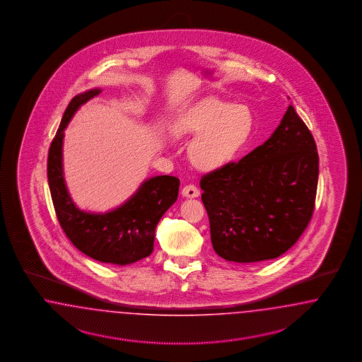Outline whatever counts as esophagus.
Returning <instances> with one entry per match:
<instances>
[{"mask_svg": "<svg viewBox=\"0 0 362 362\" xmlns=\"http://www.w3.org/2000/svg\"><path fill=\"white\" fill-rule=\"evenodd\" d=\"M182 195L185 197H197L200 195V191L194 185H188V186L183 187Z\"/></svg>", "mask_w": 362, "mask_h": 362, "instance_id": "esophagus-1", "label": "esophagus"}]
</instances>
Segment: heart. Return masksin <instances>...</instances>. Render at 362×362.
Returning <instances> with one entry per match:
<instances>
[{"label": "heart", "instance_id": "b5f03b06", "mask_svg": "<svg viewBox=\"0 0 362 362\" xmlns=\"http://www.w3.org/2000/svg\"><path fill=\"white\" fill-rule=\"evenodd\" d=\"M255 127L252 111L247 105H232L207 98L183 112L173 124L179 138H194L189 147L192 163L215 170L230 163L250 141Z\"/></svg>", "mask_w": 362, "mask_h": 362}]
</instances>
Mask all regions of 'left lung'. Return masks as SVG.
<instances>
[{
    "mask_svg": "<svg viewBox=\"0 0 362 362\" xmlns=\"http://www.w3.org/2000/svg\"><path fill=\"white\" fill-rule=\"evenodd\" d=\"M317 182L316 142L289 105L269 139L202 177L215 252L235 263L281 256L310 221Z\"/></svg>",
    "mask_w": 362,
    "mask_h": 362,
    "instance_id": "left-lung-1",
    "label": "left lung"
}]
</instances>
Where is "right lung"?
Wrapping results in <instances>:
<instances>
[{"label": "right lung", "mask_w": 362, "mask_h": 362, "mask_svg": "<svg viewBox=\"0 0 362 362\" xmlns=\"http://www.w3.org/2000/svg\"><path fill=\"white\" fill-rule=\"evenodd\" d=\"M100 93L90 88L69 103L49 148L47 180L57 218L78 250L100 263L127 265L153 253L156 224L175 203L180 182L175 176H153L117 209L88 212L78 207L64 174L65 129L79 107Z\"/></svg>", "instance_id": "obj_1"}]
</instances>
